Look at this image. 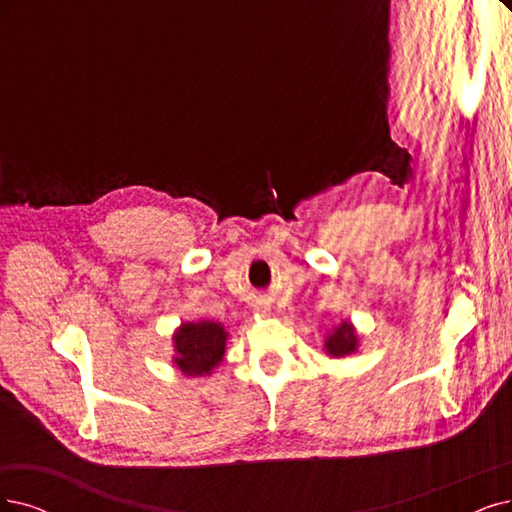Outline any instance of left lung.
<instances>
[{
    "instance_id": "1",
    "label": "left lung",
    "mask_w": 512,
    "mask_h": 512,
    "mask_svg": "<svg viewBox=\"0 0 512 512\" xmlns=\"http://www.w3.org/2000/svg\"><path fill=\"white\" fill-rule=\"evenodd\" d=\"M356 348H358V335H356L352 323H348V320H344V323H339L337 327H333L325 337V352L329 356L342 358V356H348V354L356 352Z\"/></svg>"
}]
</instances>
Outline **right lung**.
Here are the masks:
<instances>
[{
    "label": "right lung",
    "instance_id": "right-lung-1",
    "mask_svg": "<svg viewBox=\"0 0 512 512\" xmlns=\"http://www.w3.org/2000/svg\"><path fill=\"white\" fill-rule=\"evenodd\" d=\"M225 339L223 325L215 320L183 323L173 335V363L185 375H208L223 361Z\"/></svg>",
    "mask_w": 512,
    "mask_h": 512
}]
</instances>
